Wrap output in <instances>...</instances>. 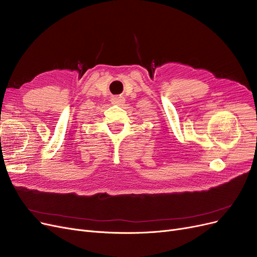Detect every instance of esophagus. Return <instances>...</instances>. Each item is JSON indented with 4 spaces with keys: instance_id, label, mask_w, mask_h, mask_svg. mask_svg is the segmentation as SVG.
<instances>
[{
    "instance_id": "1",
    "label": "esophagus",
    "mask_w": 257,
    "mask_h": 257,
    "mask_svg": "<svg viewBox=\"0 0 257 257\" xmlns=\"http://www.w3.org/2000/svg\"><path fill=\"white\" fill-rule=\"evenodd\" d=\"M112 103L115 105H122L124 103V98L123 97H114V98H112Z\"/></svg>"
}]
</instances>
